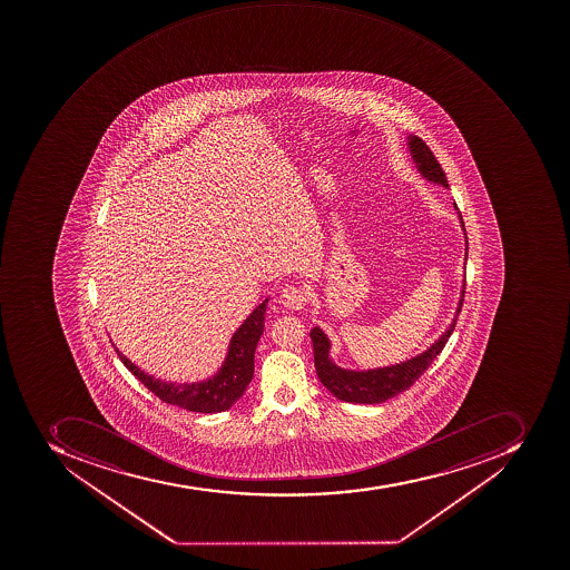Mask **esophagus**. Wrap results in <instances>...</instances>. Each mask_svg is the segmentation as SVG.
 Instances as JSON below:
<instances>
[{
  "mask_svg": "<svg viewBox=\"0 0 570 570\" xmlns=\"http://www.w3.org/2000/svg\"><path fill=\"white\" fill-rule=\"evenodd\" d=\"M281 304L287 309L298 311L304 307L307 302V295H305L304 287L301 286H286L281 292Z\"/></svg>",
  "mask_w": 570,
  "mask_h": 570,
  "instance_id": "1",
  "label": "esophagus"
}]
</instances>
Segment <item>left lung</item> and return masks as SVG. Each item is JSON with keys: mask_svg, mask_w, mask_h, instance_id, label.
I'll return each instance as SVG.
<instances>
[{"mask_svg": "<svg viewBox=\"0 0 570 570\" xmlns=\"http://www.w3.org/2000/svg\"><path fill=\"white\" fill-rule=\"evenodd\" d=\"M409 149H411L412 159H414L421 176L426 177L429 181L439 183L444 188L450 186L441 164L424 140H421L420 137H409ZM460 222H462V217H460ZM465 259H468V248H465ZM463 296H465V277H463L462 295H460L455 318L450 323L446 332H442V336L426 352L420 353L417 357L394 364V366L367 371L344 370L332 362L331 355H328L331 341L325 336V332L320 327H314L311 331V340H313L314 366H316L320 382L334 396L348 403L375 405V403L387 402L389 397L397 396L411 387L424 371L429 370L433 358H438L439 353L446 346L451 332L455 331L456 320L462 311Z\"/></svg>", "mask_w": 570, "mask_h": 570, "instance_id": "8db88e82", "label": "left lung"}]
</instances>
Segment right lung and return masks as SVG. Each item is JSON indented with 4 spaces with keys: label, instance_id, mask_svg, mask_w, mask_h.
Returning a JSON list of instances; mask_svg holds the SVG:
<instances>
[{
    "label": "right lung",
    "instance_id": "1",
    "mask_svg": "<svg viewBox=\"0 0 570 570\" xmlns=\"http://www.w3.org/2000/svg\"><path fill=\"white\" fill-rule=\"evenodd\" d=\"M266 304L268 298L257 305L250 316L242 323V327L234 332L226 361L218 373L204 382H194V384L164 382L147 375L146 371H141L128 357H124L119 350L115 348V352L124 366L128 367L132 375L137 376L141 384L146 385L150 393H155L161 402L181 406L186 411L200 412V414H217L230 409L250 384L254 376V353L265 328Z\"/></svg>",
    "mask_w": 570,
    "mask_h": 570
}]
</instances>
